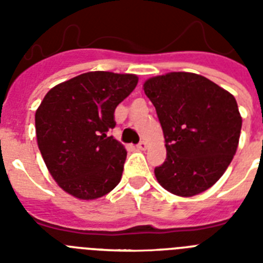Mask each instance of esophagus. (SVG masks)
<instances>
[{
  "mask_svg": "<svg viewBox=\"0 0 263 263\" xmlns=\"http://www.w3.org/2000/svg\"><path fill=\"white\" fill-rule=\"evenodd\" d=\"M137 147H138L139 150H146V148H147V143H146L145 141H141V142L137 145Z\"/></svg>",
  "mask_w": 263,
  "mask_h": 263,
  "instance_id": "1",
  "label": "esophagus"
}]
</instances>
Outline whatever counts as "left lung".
<instances>
[{
    "label": "left lung",
    "mask_w": 263,
    "mask_h": 263,
    "mask_svg": "<svg viewBox=\"0 0 263 263\" xmlns=\"http://www.w3.org/2000/svg\"><path fill=\"white\" fill-rule=\"evenodd\" d=\"M163 130L167 157L155 167L157 180L178 196L206 191L221 178L236 154L242 118L237 101L210 79L170 72L145 81Z\"/></svg>",
    "instance_id": "1"
}]
</instances>
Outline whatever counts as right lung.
Masks as SVG:
<instances>
[{"instance_id": "add662e5", "label": "right lung", "mask_w": 263, "mask_h": 263, "mask_svg": "<svg viewBox=\"0 0 263 263\" xmlns=\"http://www.w3.org/2000/svg\"><path fill=\"white\" fill-rule=\"evenodd\" d=\"M138 83L132 73L95 71L51 88L35 113L36 142L53 180L81 200L120 183L126 150L108 137L115 110Z\"/></svg>"}]
</instances>
